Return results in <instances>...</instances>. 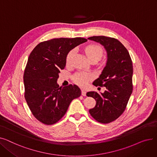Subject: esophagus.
<instances>
[{"mask_svg":"<svg viewBox=\"0 0 157 157\" xmlns=\"http://www.w3.org/2000/svg\"><path fill=\"white\" fill-rule=\"evenodd\" d=\"M81 94H82V95H83V96H85V95H86V91H85V90H83V89L81 90Z\"/></svg>","mask_w":157,"mask_h":157,"instance_id":"esophagus-1","label":"esophagus"}]
</instances>
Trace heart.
<instances>
[{
	"label": "heart",
	"instance_id": "obj_1",
	"mask_svg": "<svg viewBox=\"0 0 157 157\" xmlns=\"http://www.w3.org/2000/svg\"><path fill=\"white\" fill-rule=\"evenodd\" d=\"M85 52L89 60L92 59H100L103 53L102 49L97 44H90L87 46L85 48ZM74 54H75V51L74 49L68 53L67 56H66V63L67 64L69 65L72 62ZM92 79V74L85 72H78L73 77V80L76 83L83 86H86L88 81Z\"/></svg>",
	"mask_w": 157,
	"mask_h": 157
}]
</instances>
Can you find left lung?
Returning a JSON list of instances; mask_svg holds the SVG:
<instances>
[{
  "mask_svg": "<svg viewBox=\"0 0 157 157\" xmlns=\"http://www.w3.org/2000/svg\"><path fill=\"white\" fill-rule=\"evenodd\" d=\"M88 39L102 44L108 55L101 74L93 83L96 86H105L106 90L101 94L87 92L88 97L96 101L95 106L89 113L97 121L108 123L124 112L132 93V62L126 48L117 39L106 36Z\"/></svg>",
  "mask_w": 157,
  "mask_h": 157,
  "instance_id": "obj_1",
  "label": "left lung"
}]
</instances>
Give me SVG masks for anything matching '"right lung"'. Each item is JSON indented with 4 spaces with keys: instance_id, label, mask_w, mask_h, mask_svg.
<instances>
[{
    "instance_id": "obj_1",
    "label": "right lung",
    "mask_w": 157,
    "mask_h": 157,
    "mask_svg": "<svg viewBox=\"0 0 157 157\" xmlns=\"http://www.w3.org/2000/svg\"><path fill=\"white\" fill-rule=\"evenodd\" d=\"M86 41L82 37L53 39L40 43L30 53L23 75L25 98L40 122L55 124L64 116L71 101L81 95L77 85L59 87L57 79L68 53Z\"/></svg>"
}]
</instances>
